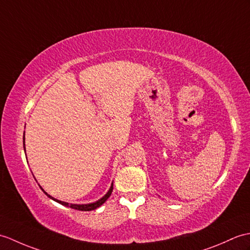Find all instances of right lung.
Listing matches in <instances>:
<instances>
[{
    "mask_svg": "<svg viewBox=\"0 0 250 250\" xmlns=\"http://www.w3.org/2000/svg\"><path fill=\"white\" fill-rule=\"evenodd\" d=\"M23 148H24V151H25L24 136H23ZM25 155H26V154H25ZM39 187H40V185H39ZM40 188L42 189L43 193H44L46 196H48L49 198H51L52 200H54V201H56V202H59V204H61V205H62V206L69 207V208H75V210H79V211H92V210H96L97 208L101 207V206L104 204V202H105V201L107 200L108 197L111 196L112 191H113V183H112V185H111V188H109V189L107 190V193H106L105 195H104V196L102 197V198H100V199L95 201V202H91V204H86V205H74V204H68V202H65V201H61V200H59V199H55L54 197L50 196L42 187H40Z\"/></svg>",
    "mask_w": 250,
    "mask_h": 250,
    "instance_id": "right-lung-1",
    "label": "right lung"
}]
</instances>
